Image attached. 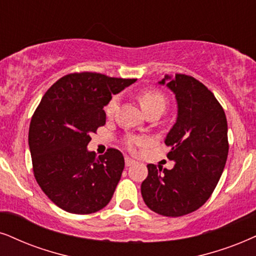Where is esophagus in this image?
<instances>
[{"label": "esophagus", "instance_id": "esophagus-1", "mask_svg": "<svg viewBox=\"0 0 256 256\" xmlns=\"http://www.w3.org/2000/svg\"><path fill=\"white\" fill-rule=\"evenodd\" d=\"M132 164H134V160L130 157H125V166H131Z\"/></svg>", "mask_w": 256, "mask_h": 256}]
</instances>
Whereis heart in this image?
I'll list each match as a JSON object with an SVG mask.
<instances>
[{
	"mask_svg": "<svg viewBox=\"0 0 256 256\" xmlns=\"http://www.w3.org/2000/svg\"><path fill=\"white\" fill-rule=\"evenodd\" d=\"M139 102H140L142 108L145 112L150 111V110L154 108H166V96L162 94L160 92L154 90H146L144 92H142L139 94ZM118 104H119V96H113L111 99L108 100V104L105 106V113L108 117H112L118 108ZM144 143L143 138H130L128 139V148L131 150H134L136 145H140Z\"/></svg>",
	"mask_w": 256,
	"mask_h": 256,
	"instance_id": "heart-1",
	"label": "heart"
}]
</instances>
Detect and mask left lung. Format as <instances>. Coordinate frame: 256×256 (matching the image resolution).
<instances>
[{"label": "left lung", "mask_w": 256, "mask_h": 256, "mask_svg": "<svg viewBox=\"0 0 256 256\" xmlns=\"http://www.w3.org/2000/svg\"><path fill=\"white\" fill-rule=\"evenodd\" d=\"M160 84L177 100V120L166 138L174 166L148 164L140 192L152 212L178 218L200 208L218 186L228 157V125L221 104L195 78L166 76Z\"/></svg>", "instance_id": "1"}]
</instances>
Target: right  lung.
<instances>
[{
    "label": "right lung",
    "mask_w": 256,
    "mask_h": 256,
    "mask_svg": "<svg viewBox=\"0 0 256 256\" xmlns=\"http://www.w3.org/2000/svg\"><path fill=\"white\" fill-rule=\"evenodd\" d=\"M136 79L70 73L42 96L29 126L35 180L52 202L72 214H92L108 204L124 170L117 148L102 156L87 150L90 134L106 122L104 106Z\"/></svg>",
    "instance_id": "obj_1"
}]
</instances>
